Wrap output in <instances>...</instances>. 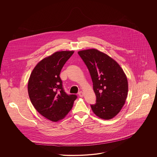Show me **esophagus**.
I'll list each match as a JSON object with an SVG mask.
<instances>
[{
	"label": "esophagus",
	"instance_id": "esophagus-1",
	"mask_svg": "<svg viewBox=\"0 0 157 157\" xmlns=\"http://www.w3.org/2000/svg\"><path fill=\"white\" fill-rule=\"evenodd\" d=\"M78 95H79V96L80 97H82L83 96V92H82V91H80V92H79V93H78Z\"/></svg>",
	"mask_w": 157,
	"mask_h": 157
}]
</instances>
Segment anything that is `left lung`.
Wrapping results in <instances>:
<instances>
[{
  "label": "left lung",
  "mask_w": 157,
  "mask_h": 157,
  "mask_svg": "<svg viewBox=\"0 0 157 157\" xmlns=\"http://www.w3.org/2000/svg\"><path fill=\"white\" fill-rule=\"evenodd\" d=\"M78 53L88 67L97 100L90 105L94 113L103 120L115 117L125 104L128 80L119 64L104 53L90 49Z\"/></svg>",
  "instance_id": "8db88e82"
}]
</instances>
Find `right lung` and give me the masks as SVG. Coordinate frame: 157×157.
Instances as JSON below:
<instances>
[{
    "label": "right lung",
    "instance_id": "right-lung-1",
    "mask_svg": "<svg viewBox=\"0 0 157 157\" xmlns=\"http://www.w3.org/2000/svg\"><path fill=\"white\" fill-rule=\"evenodd\" d=\"M74 51H60L40 61L30 74L28 85L30 101L37 112L53 122L63 119L77 98L63 88L60 71Z\"/></svg>",
    "mask_w": 157,
    "mask_h": 157
}]
</instances>
